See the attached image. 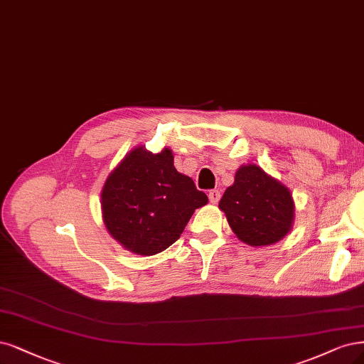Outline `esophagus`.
Segmentation results:
<instances>
[{
	"mask_svg": "<svg viewBox=\"0 0 364 364\" xmlns=\"http://www.w3.org/2000/svg\"><path fill=\"white\" fill-rule=\"evenodd\" d=\"M220 198H221L220 190H210V191H209V202H210V203H218Z\"/></svg>",
	"mask_w": 364,
	"mask_h": 364,
	"instance_id": "obj_1",
	"label": "esophagus"
}]
</instances>
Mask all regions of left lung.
<instances>
[{
	"instance_id": "left-lung-1",
	"label": "left lung",
	"mask_w": 364,
	"mask_h": 364,
	"mask_svg": "<svg viewBox=\"0 0 364 364\" xmlns=\"http://www.w3.org/2000/svg\"><path fill=\"white\" fill-rule=\"evenodd\" d=\"M218 206L235 235L253 247L280 241L294 223L289 190L255 164L236 171L233 185L224 191Z\"/></svg>"
}]
</instances>
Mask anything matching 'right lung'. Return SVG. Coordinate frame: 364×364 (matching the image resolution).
<instances>
[{"label": "right lung", "mask_w": 364, "mask_h": 364, "mask_svg": "<svg viewBox=\"0 0 364 364\" xmlns=\"http://www.w3.org/2000/svg\"><path fill=\"white\" fill-rule=\"evenodd\" d=\"M102 215L111 236L129 252L152 256L179 240L197 208L208 203L191 178L173 166V154L136 147L102 190Z\"/></svg>", "instance_id": "add662e5"}]
</instances>
